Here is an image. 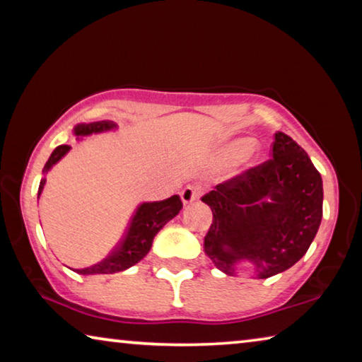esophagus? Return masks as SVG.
<instances>
[{
  "mask_svg": "<svg viewBox=\"0 0 362 362\" xmlns=\"http://www.w3.org/2000/svg\"><path fill=\"white\" fill-rule=\"evenodd\" d=\"M201 196V189L194 185H187L185 188L180 192V198L183 201V204H189L196 201Z\"/></svg>",
  "mask_w": 362,
  "mask_h": 362,
  "instance_id": "obj_1",
  "label": "esophagus"
}]
</instances>
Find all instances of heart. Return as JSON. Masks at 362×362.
<instances>
[{"mask_svg": "<svg viewBox=\"0 0 362 362\" xmlns=\"http://www.w3.org/2000/svg\"><path fill=\"white\" fill-rule=\"evenodd\" d=\"M250 146H252V144H250L249 140H243V142H240V144L236 145V150L238 151H247Z\"/></svg>", "mask_w": 362, "mask_h": 362, "instance_id": "b5f03b06", "label": "heart"}]
</instances>
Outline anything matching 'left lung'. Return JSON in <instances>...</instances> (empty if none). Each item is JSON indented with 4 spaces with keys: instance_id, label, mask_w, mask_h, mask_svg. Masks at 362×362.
Returning a JSON list of instances; mask_svg holds the SVG:
<instances>
[{
    "instance_id": "8db88e82",
    "label": "left lung",
    "mask_w": 362,
    "mask_h": 362,
    "mask_svg": "<svg viewBox=\"0 0 362 362\" xmlns=\"http://www.w3.org/2000/svg\"><path fill=\"white\" fill-rule=\"evenodd\" d=\"M212 223L204 254L226 274L252 263L267 279L302 259L322 217V179L306 151L284 132L274 134L272 158L218 183L201 198Z\"/></svg>"
}]
</instances>
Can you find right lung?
Wrapping results in <instances>:
<instances>
[{"label": "right lung", "instance_id": "right-lung-1", "mask_svg": "<svg viewBox=\"0 0 362 362\" xmlns=\"http://www.w3.org/2000/svg\"><path fill=\"white\" fill-rule=\"evenodd\" d=\"M112 121H97L90 122V124H79L75 127L76 136H88L93 132H102L108 131L115 127ZM70 150V145H59L52 155L49 156L45 173L51 169L60 158H62L66 151ZM46 180L41 179L38 198L45 188ZM182 209V199L179 196L174 194L164 201H156V203H144L139 207L136 216L132 217L129 228H127L124 238L118 244L112 254H110L105 260L97 263V265L75 269L79 274H110L116 272H122L132 265H136L144 257L148 254L151 249L153 238L156 233L166 225L169 220H173L179 211Z\"/></svg>", "mask_w": 362, "mask_h": 362}]
</instances>
